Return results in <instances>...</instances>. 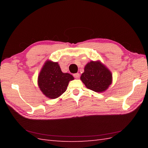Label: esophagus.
Returning a JSON list of instances; mask_svg holds the SVG:
<instances>
[{
  "instance_id": "1",
  "label": "esophagus",
  "mask_w": 148,
  "mask_h": 148,
  "mask_svg": "<svg viewBox=\"0 0 148 148\" xmlns=\"http://www.w3.org/2000/svg\"><path fill=\"white\" fill-rule=\"evenodd\" d=\"M79 76H80V75H79V73H76V74H74V77L75 78H76V79H78V78L79 77Z\"/></svg>"
}]
</instances>
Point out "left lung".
<instances>
[{
    "instance_id": "obj_1",
    "label": "left lung",
    "mask_w": 148,
    "mask_h": 148,
    "mask_svg": "<svg viewBox=\"0 0 148 148\" xmlns=\"http://www.w3.org/2000/svg\"><path fill=\"white\" fill-rule=\"evenodd\" d=\"M80 79L87 88L101 93L108 90L112 84V74L100 60L91 61L84 67Z\"/></svg>"
}]
</instances>
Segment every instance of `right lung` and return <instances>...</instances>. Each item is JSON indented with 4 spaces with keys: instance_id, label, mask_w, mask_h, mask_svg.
<instances>
[{
    "instance_id": "right-lung-1",
    "label": "right lung",
    "mask_w": 148,
    "mask_h": 148,
    "mask_svg": "<svg viewBox=\"0 0 148 148\" xmlns=\"http://www.w3.org/2000/svg\"><path fill=\"white\" fill-rule=\"evenodd\" d=\"M74 79L71 74L62 72L58 62L48 60L39 72L37 84L46 97L55 99L65 92L69 81Z\"/></svg>"
}]
</instances>
